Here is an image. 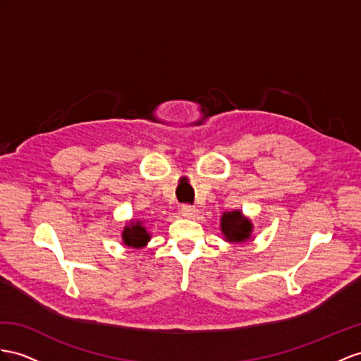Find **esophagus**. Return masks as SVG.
<instances>
[{"instance_id":"34e87169","label":"esophagus","mask_w":361,"mask_h":361,"mask_svg":"<svg viewBox=\"0 0 361 361\" xmlns=\"http://www.w3.org/2000/svg\"><path fill=\"white\" fill-rule=\"evenodd\" d=\"M198 215V209L195 206H183L181 207V216L188 218V219H193Z\"/></svg>"}]
</instances>
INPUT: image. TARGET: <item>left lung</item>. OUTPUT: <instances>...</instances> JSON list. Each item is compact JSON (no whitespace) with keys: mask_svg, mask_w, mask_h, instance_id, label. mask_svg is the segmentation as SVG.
Segmentation results:
<instances>
[{"mask_svg":"<svg viewBox=\"0 0 361 361\" xmlns=\"http://www.w3.org/2000/svg\"><path fill=\"white\" fill-rule=\"evenodd\" d=\"M221 233L223 239L230 244H244L252 238L253 223L250 218H247L241 210L224 212L219 219Z\"/></svg>","mask_w":361,"mask_h":361,"instance_id":"obj_1","label":"left lung"}]
</instances>
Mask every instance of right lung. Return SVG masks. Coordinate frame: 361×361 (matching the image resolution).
<instances>
[{
	"instance_id": "add662e5",
	"label": "right lung",
	"mask_w": 361,
	"mask_h": 361,
	"mask_svg": "<svg viewBox=\"0 0 361 361\" xmlns=\"http://www.w3.org/2000/svg\"><path fill=\"white\" fill-rule=\"evenodd\" d=\"M122 241L133 250H140L151 241V233L145 227V219H129L122 230Z\"/></svg>"
}]
</instances>
